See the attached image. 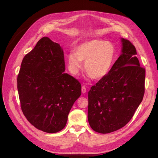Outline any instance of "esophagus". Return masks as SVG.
I'll return each instance as SVG.
<instances>
[{
  "label": "esophagus",
  "mask_w": 158,
  "mask_h": 158,
  "mask_svg": "<svg viewBox=\"0 0 158 158\" xmlns=\"http://www.w3.org/2000/svg\"><path fill=\"white\" fill-rule=\"evenodd\" d=\"M86 91H87L86 86H85V85H83L82 86V94H85V92H86Z\"/></svg>",
  "instance_id": "1"
}]
</instances>
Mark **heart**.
I'll return each instance as SVG.
<instances>
[{
  "label": "heart",
  "mask_w": 158,
  "mask_h": 158,
  "mask_svg": "<svg viewBox=\"0 0 158 158\" xmlns=\"http://www.w3.org/2000/svg\"><path fill=\"white\" fill-rule=\"evenodd\" d=\"M115 57V49L112 44L103 40H91L78 45L74 54L67 56L70 71L77 74L85 62L86 74L94 80L105 77L111 70Z\"/></svg>",
  "instance_id": "1"
}]
</instances>
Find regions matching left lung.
Listing matches in <instances>:
<instances>
[{
	"instance_id": "obj_1",
	"label": "left lung",
	"mask_w": 158,
	"mask_h": 158,
	"mask_svg": "<svg viewBox=\"0 0 158 158\" xmlns=\"http://www.w3.org/2000/svg\"><path fill=\"white\" fill-rule=\"evenodd\" d=\"M122 54L109 73L88 92V118L95 132L118 130L131 121L145 92L146 70L140 66L135 47L121 39Z\"/></svg>"
}]
</instances>
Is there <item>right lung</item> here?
<instances>
[{
    "instance_id": "right-lung-1",
    "label": "right lung",
    "mask_w": 158,
    "mask_h": 158,
    "mask_svg": "<svg viewBox=\"0 0 158 158\" xmlns=\"http://www.w3.org/2000/svg\"><path fill=\"white\" fill-rule=\"evenodd\" d=\"M64 52L59 44L44 37L22 60L17 78L22 111L32 125L47 133L66 126L81 84L64 73Z\"/></svg>"
}]
</instances>
